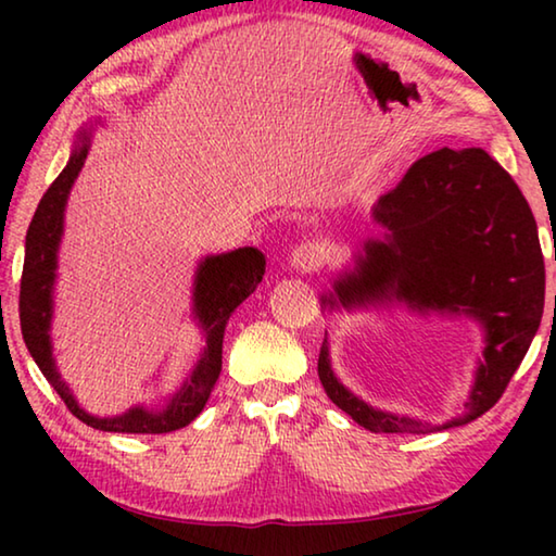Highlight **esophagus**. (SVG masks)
Here are the masks:
<instances>
[{
	"mask_svg": "<svg viewBox=\"0 0 556 556\" xmlns=\"http://www.w3.org/2000/svg\"><path fill=\"white\" fill-rule=\"evenodd\" d=\"M324 262H326V250L314 240L296 244L294 252H291V267L301 271V275H306V271H318L324 267Z\"/></svg>",
	"mask_w": 556,
	"mask_h": 556,
	"instance_id": "34e87169",
	"label": "esophagus"
}]
</instances>
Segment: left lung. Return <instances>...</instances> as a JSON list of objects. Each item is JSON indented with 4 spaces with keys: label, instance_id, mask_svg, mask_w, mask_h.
Listing matches in <instances>:
<instances>
[{
    "label": "left lung",
    "instance_id": "left-lung-1",
    "mask_svg": "<svg viewBox=\"0 0 556 556\" xmlns=\"http://www.w3.org/2000/svg\"><path fill=\"white\" fill-rule=\"evenodd\" d=\"M375 220L388 242L368 240L353 275L336 281L324 304L402 299L427 312H464L485 328L483 363L466 409L468 425L503 397L538 333L544 312V257L538 223L510 174L483 149H437L417 159L397 188L380 195ZM318 380L336 407L375 434H429L441 427L378 412L333 378L328 343Z\"/></svg>",
    "mask_w": 556,
    "mask_h": 556
}]
</instances>
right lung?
<instances>
[{
	"label": "right lung",
	"mask_w": 556,
	"mask_h": 556,
	"mask_svg": "<svg viewBox=\"0 0 556 556\" xmlns=\"http://www.w3.org/2000/svg\"><path fill=\"white\" fill-rule=\"evenodd\" d=\"M83 142H88V135L83 131ZM88 156V144H83L71 156L68 166L63 168L59 178L49 186L43 199L36 208L29 232H26V255L22 271V291H18V318H22L24 343L29 348L31 357L39 365L43 378L53 384V390L61 394L65 407L71 409L80 421L100 431H127V434H168L199 417L205 402L211 397V390L220 375L223 365V333L230 314L238 308L252 291L257 289L265 275V255L255 248H242L228 252V255L208 257L195 275V316L208 336L203 357L195 365L191 378L184 382L176 397L166 402L164 409H144L135 407L122 417H92L83 412L78 402L73 400L68 384L55 372L51 357V289L55 277V250H59L61 230H63V208L75 176L83 168Z\"/></svg>",
	"instance_id": "1"
}]
</instances>
